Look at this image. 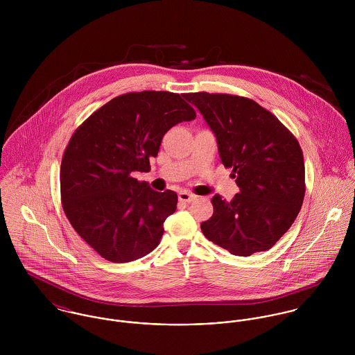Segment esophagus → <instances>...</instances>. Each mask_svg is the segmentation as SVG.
Returning <instances> with one entry per match:
<instances>
[{"label":"esophagus","mask_w":355,"mask_h":355,"mask_svg":"<svg viewBox=\"0 0 355 355\" xmlns=\"http://www.w3.org/2000/svg\"><path fill=\"white\" fill-rule=\"evenodd\" d=\"M197 197L196 196H193V194H190V193H187V191H180L179 193V201H182V202H191V201H194Z\"/></svg>","instance_id":"esophagus-1"}]
</instances>
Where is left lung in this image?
Wrapping results in <instances>:
<instances>
[{
	"label": "left lung",
	"instance_id": "8db88e82",
	"mask_svg": "<svg viewBox=\"0 0 355 355\" xmlns=\"http://www.w3.org/2000/svg\"><path fill=\"white\" fill-rule=\"evenodd\" d=\"M216 135L218 155L241 193L211 198L203 235L234 255L269 250L293 225L304 198V153L294 134L257 102L232 94L190 93Z\"/></svg>",
	"mask_w": 355,
	"mask_h": 355
}]
</instances>
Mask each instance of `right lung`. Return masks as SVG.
Listing matches in <instances>:
<instances>
[{"label": "right lung", "mask_w": 355, "mask_h": 355, "mask_svg": "<svg viewBox=\"0 0 355 355\" xmlns=\"http://www.w3.org/2000/svg\"><path fill=\"white\" fill-rule=\"evenodd\" d=\"M186 94L125 93L92 113L72 134L60 168L61 203L80 238L110 262L153 252L178 196L154 191L134 172H149L162 137L197 117Z\"/></svg>", "instance_id": "1"}]
</instances>
